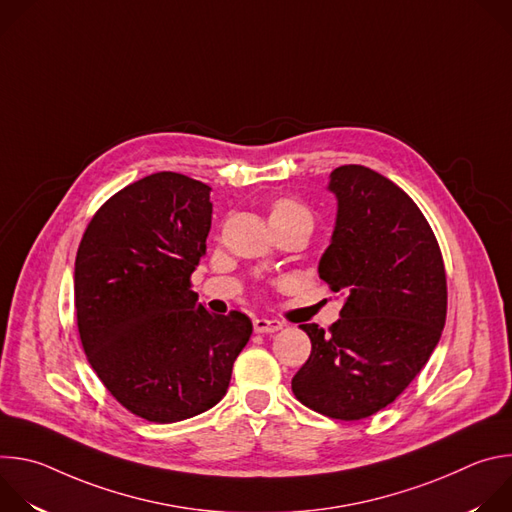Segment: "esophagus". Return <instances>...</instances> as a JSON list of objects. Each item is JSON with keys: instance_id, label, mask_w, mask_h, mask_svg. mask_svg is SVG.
<instances>
[{"instance_id": "34e87169", "label": "esophagus", "mask_w": 512, "mask_h": 512, "mask_svg": "<svg viewBox=\"0 0 512 512\" xmlns=\"http://www.w3.org/2000/svg\"><path fill=\"white\" fill-rule=\"evenodd\" d=\"M281 328H283V324L279 320H269V318H255L253 320V330L257 334H273Z\"/></svg>"}]
</instances>
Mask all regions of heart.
I'll use <instances>...</instances> for the list:
<instances>
[{
	"label": "heart",
	"mask_w": 512,
	"mask_h": 512,
	"mask_svg": "<svg viewBox=\"0 0 512 512\" xmlns=\"http://www.w3.org/2000/svg\"><path fill=\"white\" fill-rule=\"evenodd\" d=\"M310 218L312 221V214L308 210V206H304L300 200L294 198H277L271 202L269 206V221L271 223H279V221H287V218Z\"/></svg>",
	"instance_id": "b5f03b06"
}]
</instances>
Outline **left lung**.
<instances>
[{
  "label": "left lung",
  "mask_w": 512,
  "mask_h": 512,
  "mask_svg": "<svg viewBox=\"0 0 512 512\" xmlns=\"http://www.w3.org/2000/svg\"><path fill=\"white\" fill-rule=\"evenodd\" d=\"M338 198L320 279L344 291L340 320L312 340L291 391L306 407L342 421L393 403L425 367L448 314L440 245L419 206L379 172L348 164L330 174Z\"/></svg>",
  "instance_id": "left-lung-1"
}]
</instances>
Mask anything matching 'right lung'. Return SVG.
Segmentation results:
<instances>
[{"instance_id":"1","label":"right lung","mask_w":512,"mask_h":512,"mask_svg":"<svg viewBox=\"0 0 512 512\" xmlns=\"http://www.w3.org/2000/svg\"><path fill=\"white\" fill-rule=\"evenodd\" d=\"M210 218V186L158 172L113 194L77 251L75 310L87 360L127 411L154 423L221 401L253 332L245 314L214 316L192 291Z\"/></svg>"}]
</instances>
